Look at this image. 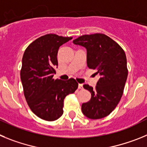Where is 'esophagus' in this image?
<instances>
[{"label": "esophagus", "instance_id": "34e87169", "mask_svg": "<svg viewBox=\"0 0 147 147\" xmlns=\"http://www.w3.org/2000/svg\"><path fill=\"white\" fill-rule=\"evenodd\" d=\"M78 88H79V89H83L82 84H79V85H78Z\"/></svg>", "mask_w": 147, "mask_h": 147}]
</instances>
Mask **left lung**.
Listing matches in <instances>:
<instances>
[{
  "mask_svg": "<svg viewBox=\"0 0 147 147\" xmlns=\"http://www.w3.org/2000/svg\"><path fill=\"white\" fill-rule=\"evenodd\" d=\"M73 42L86 49L88 67L100 75L95 88L83 85L90 92L91 98L82 105V111L90 119L106 117L116 107L124 92L128 75L125 53L104 34L83 35Z\"/></svg>",
  "mask_w": 147,
  "mask_h": 147,
  "instance_id": "8db88e82",
  "label": "left lung"
}]
</instances>
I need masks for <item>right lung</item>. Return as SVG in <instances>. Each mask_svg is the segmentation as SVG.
<instances>
[{"mask_svg":"<svg viewBox=\"0 0 147 147\" xmlns=\"http://www.w3.org/2000/svg\"><path fill=\"white\" fill-rule=\"evenodd\" d=\"M72 37L49 34L35 40L23 54L20 79L30 109L40 119L52 121L63 114L64 99L78 88L74 79H53L58 66V49Z\"/></svg>","mask_w":147,"mask_h":147,"instance_id":"right-lung-1","label":"right lung"}]
</instances>
